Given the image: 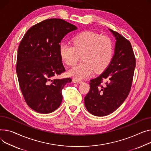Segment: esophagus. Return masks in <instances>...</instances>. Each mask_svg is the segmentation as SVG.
<instances>
[{
  "label": "esophagus",
  "instance_id": "34e87169",
  "mask_svg": "<svg viewBox=\"0 0 151 151\" xmlns=\"http://www.w3.org/2000/svg\"><path fill=\"white\" fill-rule=\"evenodd\" d=\"M73 82L75 83H78V84H79V83H82L81 81H79V80H78L76 79H73Z\"/></svg>",
  "mask_w": 151,
  "mask_h": 151
}]
</instances>
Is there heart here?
Masks as SVG:
<instances>
[{
  "label": "heart",
  "mask_w": 151,
  "mask_h": 151,
  "mask_svg": "<svg viewBox=\"0 0 151 151\" xmlns=\"http://www.w3.org/2000/svg\"><path fill=\"white\" fill-rule=\"evenodd\" d=\"M71 45L65 42L59 45V53L62 61L73 67L82 56L83 61L76 65L68 74L76 79H84L94 72L101 73L109 67L114 57V44L109 37L84 31L75 36Z\"/></svg>",
  "instance_id": "b5f03b06"
}]
</instances>
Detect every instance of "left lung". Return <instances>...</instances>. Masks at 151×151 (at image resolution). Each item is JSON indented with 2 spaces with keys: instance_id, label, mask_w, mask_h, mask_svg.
Segmentation results:
<instances>
[{
  "instance_id": "obj_1",
  "label": "left lung",
  "mask_w": 151,
  "mask_h": 151,
  "mask_svg": "<svg viewBox=\"0 0 151 151\" xmlns=\"http://www.w3.org/2000/svg\"><path fill=\"white\" fill-rule=\"evenodd\" d=\"M110 31L116 41L115 55L105 71L90 80V90L84 98L87 110L98 116L114 112L125 101L131 88L136 65L129 40L114 30Z\"/></svg>"
}]
</instances>
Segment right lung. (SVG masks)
Returning <instances> with one entry per match:
<instances>
[{"mask_svg": "<svg viewBox=\"0 0 151 151\" xmlns=\"http://www.w3.org/2000/svg\"><path fill=\"white\" fill-rule=\"evenodd\" d=\"M77 27L61 19H48L30 28L19 44L16 73L28 106L40 114L51 113L61 105L62 90L70 78L55 79L65 72L59 43Z\"/></svg>", "mask_w": 151, "mask_h": 151, "instance_id": "obj_1", "label": "right lung"}]
</instances>
